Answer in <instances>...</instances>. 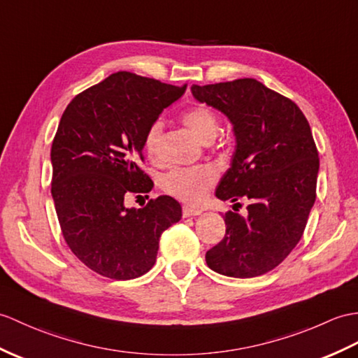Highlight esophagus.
I'll use <instances>...</instances> for the list:
<instances>
[{"label":"esophagus","instance_id":"obj_1","mask_svg":"<svg viewBox=\"0 0 358 358\" xmlns=\"http://www.w3.org/2000/svg\"><path fill=\"white\" fill-rule=\"evenodd\" d=\"M203 210L198 209V207H190V206H182V217H195V215H199Z\"/></svg>","mask_w":358,"mask_h":358}]
</instances>
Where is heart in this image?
Masks as SVG:
<instances>
[{
  "label": "heart",
  "mask_w": 358,
  "mask_h": 358,
  "mask_svg": "<svg viewBox=\"0 0 358 358\" xmlns=\"http://www.w3.org/2000/svg\"><path fill=\"white\" fill-rule=\"evenodd\" d=\"M182 122L192 129L194 134L201 141H212L218 134L220 123L217 115L203 105L192 106L181 115ZM163 132V122L154 120L149 124L145 137L143 149L148 157H155L159 152L160 138ZM217 169L210 164L189 166V168H172L160 178L163 192L176 196L181 201L198 204L201 203L209 189L217 182Z\"/></svg>",
  "instance_id": "b5f03b06"
}]
</instances>
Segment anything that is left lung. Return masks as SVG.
<instances>
[{
    "instance_id": "obj_1",
    "label": "left lung",
    "mask_w": 358,
    "mask_h": 358,
    "mask_svg": "<svg viewBox=\"0 0 358 358\" xmlns=\"http://www.w3.org/2000/svg\"><path fill=\"white\" fill-rule=\"evenodd\" d=\"M192 94L234 124L236 151L217 196L250 201L245 218L226 213V235L206 262L224 276H261L293 252L315 201L319 152L310 123L292 99L252 78L192 85Z\"/></svg>"
}]
</instances>
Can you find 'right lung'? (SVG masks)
<instances>
[{
  "instance_id": "obj_1",
  "label": "right lung",
  "mask_w": 358,
  "mask_h": 358,
  "mask_svg": "<svg viewBox=\"0 0 358 358\" xmlns=\"http://www.w3.org/2000/svg\"><path fill=\"white\" fill-rule=\"evenodd\" d=\"M186 87L119 71L65 108L52 145L55 209L66 245L101 276L148 273L162 234L181 220V206L168 195L137 210L124 199L152 189L140 166L145 132Z\"/></svg>"
}]
</instances>
